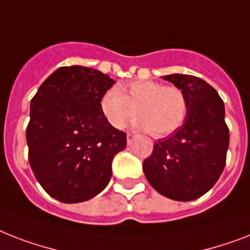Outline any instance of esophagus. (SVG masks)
Instances as JSON below:
<instances>
[{
  "instance_id": "1",
  "label": "esophagus",
  "mask_w": 250,
  "mask_h": 250,
  "mask_svg": "<svg viewBox=\"0 0 250 250\" xmlns=\"http://www.w3.org/2000/svg\"><path fill=\"white\" fill-rule=\"evenodd\" d=\"M133 140H135V136L131 135V133H128V135H127V144H128V145H131V144L133 143Z\"/></svg>"
}]
</instances>
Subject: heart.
<instances>
[{"instance_id": "heart-1", "label": "heart", "mask_w": 250, "mask_h": 250, "mask_svg": "<svg viewBox=\"0 0 250 250\" xmlns=\"http://www.w3.org/2000/svg\"><path fill=\"white\" fill-rule=\"evenodd\" d=\"M100 110L114 128H125L137 114L136 128L151 131L154 136L169 135L184 123L188 101L184 92L174 86L154 81H135L113 87L101 96Z\"/></svg>"}]
</instances>
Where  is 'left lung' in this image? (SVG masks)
Here are the masks:
<instances>
[{"label": "left lung", "instance_id": "8db88e82", "mask_svg": "<svg viewBox=\"0 0 250 250\" xmlns=\"http://www.w3.org/2000/svg\"><path fill=\"white\" fill-rule=\"evenodd\" d=\"M163 79L184 92L188 114L181 127L155 143L143 169L159 194L190 202L209 191L224 171L230 140L225 105L218 92L202 78L169 74Z\"/></svg>", "mask_w": 250, "mask_h": 250}]
</instances>
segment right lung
<instances>
[{
  "instance_id": "1",
  "label": "right lung",
  "mask_w": 250,
  "mask_h": 250,
  "mask_svg": "<svg viewBox=\"0 0 250 250\" xmlns=\"http://www.w3.org/2000/svg\"><path fill=\"white\" fill-rule=\"evenodd\" d=\"M115 81L81 65L56 69L30 101L28 158L48 195L81 203L100 194L111 178V162L127 145L100 110Z\"/></svg>"
}]
</instances>
